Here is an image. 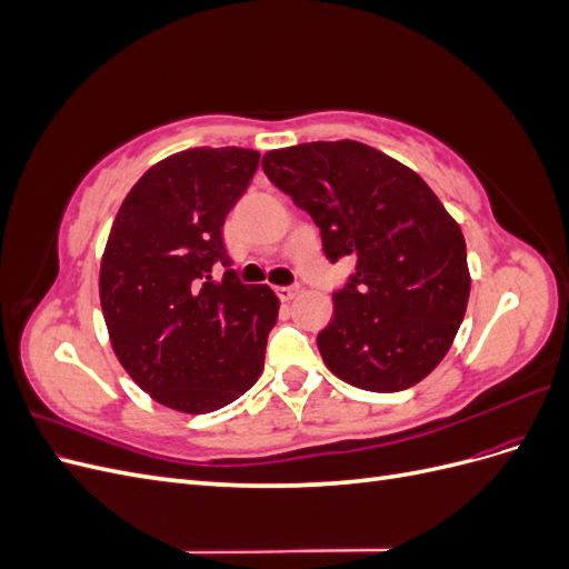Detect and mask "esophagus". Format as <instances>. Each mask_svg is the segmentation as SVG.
<instances>
[{
  "mask_svg": "<svg viewBox=\"0 0 569 569\" xmlns=\"http://www.w3.org/2000/svg\"><path fill=\"white\" fill-rule=\"evenodd\" d=\"M301 291V287H274V295L280 297V301H291Z\"/></svg>",
  "mask_w": 569,
  "mask_h": 569,
  "instance_id": "34e87169",
  "label": "esophagus"
}]
</instances>
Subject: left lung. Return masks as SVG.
I'll list each match as a JSON object with an SVG mask.
<instances>
[{
  "label": "left lung",
  "mask_w": 569,
  "mask_h": 569,
  "mask_svg": "<svg viewBox=\"0 0 569 569\" xmlns=\"http://www.w3.org/2000/svg\"><path fill=\"white\" fill-rule=\"evenodd\" d=\"M263 173L311 213L325 256H351V282L318 349L339 380L366 391H401L449 353L470 299L460 226L408 166L363 142L272 149Z\"/></svg>",
  "instance_id": "8db88e82"
}]
</instances>
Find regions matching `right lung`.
<instances>
[{
	"mask_svg": "<svg viewBox=\"0 0 569 569\" xmlns=\"http://www.w3.org/2000/svg\"><path fill=\"white\" fill-rule=\"evenodd\" d=\"M261 153L194 147L153 163L120 203L99 268V301L118 363L153 401L189 416L232 403L263 372L280 301L242 284L222 222Z\"/></svg>",
	"mask_w": 569,
	"mask_h": 569,
	"instance_id": "1",
	"label": "right lung"
}]
</instances>
